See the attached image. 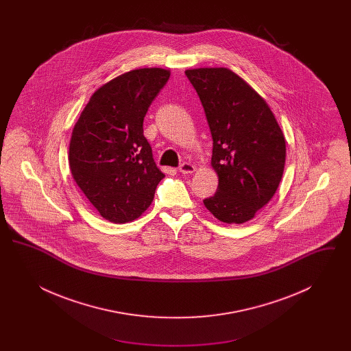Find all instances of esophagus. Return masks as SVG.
Masks as SVG:
<instances>
[{"label":"esophagus","instance_id":"esophagus-1","mask_svg":"<svg viewBox=\"0 0 351 351\" xmlns=\"http://www.w3.org/2000/svg\"><path fill=\"white\" fill-rule=\"evenodd\" d=\"M195 166L193 165H191V163H188V162H184L180 165V167H179V171L182 172V173H193L195 172Z\"/></svg>","mask_w":351,"mask_h":351}]
</instances>
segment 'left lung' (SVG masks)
Returning <instances> with one entry per match:
<instances>
[{
  "label": "left lung",
  "instance_id": "8db88e82",
  "mask_svg": "<svg viewBox=\"0 0 351 351\" xmlns=\"http://www.w3.org/2000/svg\"><path fill=\"white\" fill-rule=\"evenodd\" d=\"M213 139L217 192L204 200L222 222L243 223L275 195L283 176L285 139L266 101L228 68L186 69Z\"/></svg>",
  "mask_w": 351,
  "mask_h": 351
}]
</instances>
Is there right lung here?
Wrapping results in <instances>:
<instances>
[{
	"instance_id": "obj_1",
	"label": "right lung",
	"mask_w": 351,
	"mask_h": 351,
	"mask_svg": "<svg viewBox=\"0 0 351 351\" xmlns=\"http://www.w3.org/2000/svg\"><path fill=\"white\" fill-rule=\"evenodd\" d=\"M168 79L169 71L163 68H141L118 76L93 93L73 128L72 176L110 222L139 217L165 178L143 135V119Z\"/></svg>"
}]
</instances>
